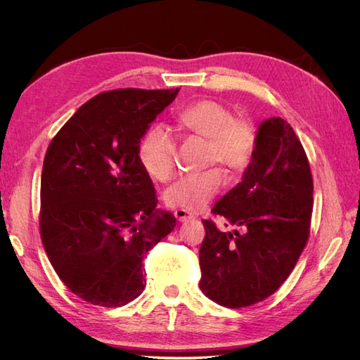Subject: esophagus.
I'll return each instance as SVG.
<instances>
[{
  "instance_id": "1",
  "label": "esophagus",
  "mask_w": 360,
  "mask_h": 360,
  "mask_svg": "<svg viewBox=\"0 0 360 360\" xmlns=\"http://www.w3.org/2000/svg\"><path fill=\"white\" fill-rule=\"evenodd\" d=\"M174 216H176V219L180 221V222H188V221H191L195 217L191 212L184 210V209H177L176 212H174Z\"/></svg>"
}]
</instances>
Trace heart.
Returning <instances> with one entry per match:
<instances>
[{"mask_svg":"<svg viewBox=\"0 0 360 360\" xmlns=\"http://www.w3.org/2000/svg\"><path fill=\"white\" fill-rule=\"evenodd\" d=\"M180 134L205 139L204 165H222L230 174L245 171L257 147V127L248 115H233L231 108L216 99H198L177 114ZM176 139L163 127H151L141 138L138 156L148 176L168 181L176 169ZM224 186L219 168L181 177L165 192V202L200 212Z\"/></svg>","mask_w":360,"mask_h":360,"instance_id":"b5f03b06","label":"heart"}]
</instances>
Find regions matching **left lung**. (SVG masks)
I'll return each mask as SVG.
<instances>
[{
  "mask_svg": "<svg viewBox=\"0 0 360 360\" xmlns=\"http://www.w3.org/2000/svg\"><path fill=\"white\" fill-rule=\"evenodd\" d=\"M312 191L309 160L292 127L279 117L266 120L243 180L212 209L245 233H224L212 219L202 221L205 296L226 308H246L284 284L308 243Z\"/></svg>",
  "mask_w": 360,
  "mask_h": 360,
  "instance_id": "1",
  "label": "left lung"
}]
</instances>
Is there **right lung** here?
<instances>
[{
	"label": "right lung",
	"mask_w": 360,
	"mask_h": 360,
	"mask_svg": "<svg viewBox=\"0 0 360 360\" xmlns=\"http://www.w3.org/2000/svg\"><path fill=\"white\" fill-rule=\"evenodd\" d=\"M180 89H117L85 102L43 160L40 237L58 278L82 300L117 308L146 288L144 264L177 225L159 212L138 146Z\"/></svg>",
	"instance_id": "1"
}]
</instances>
